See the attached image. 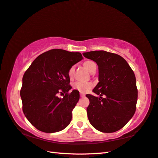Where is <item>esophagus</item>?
<instances>
[{"instance_id":"1","label":"esophagus","mask_w":158,"mask_h":158,"mask_svg":"<svg viewBox=\"0 0 158 158\" xmlns=\"http://www.w3.org/2000/svg\"><path fill=\"white\" fill-rule=\"evenodd\" d=\"M84 96H85V94L80 93V97H84Z\"/></svg>"}]
</instances>
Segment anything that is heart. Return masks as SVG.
<instances>
[{
	"instance_id": "obj_1",
	"label": "heart",
	"mask_w": 158,
	"mask_h": 158,
	"mask_svg": "<svg viewBox=\"0 0 158 158\" xmlns=\"http://www.w3.org/2000/svg\"><path fill=\"white\" fill-rule=\"evenodd\" d=\"M94 65H96L93 61H87L84 63V66L86 69L90 72L92 69V67ZM74 71V65H73L69 70H68V75L70 77H73V74ZM73 87L75 90L79 91L80 93H87L90 89L93 87V84L91 82H80V81H77L73 84Z\"/></svg>"
}]
</instances>
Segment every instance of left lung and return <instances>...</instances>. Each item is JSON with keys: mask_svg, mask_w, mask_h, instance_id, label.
<instances>
[{"mask_svg": "<svg viewBox=\"0 0 158 158\" xmlns=\"http://www.w3.org/2000/svg\"><path fill=\"white\" fill-rule=\"evenodd\" d=\"M83 55L95 61L99 68V83L93 92L100 97L86 94L90 101L87 108L89 122L103 133L119 131L136 110L137 89L133 71L117 54L99 50Z\"/></svg>", "mask_w": 158, "mask_h": 158, "instance_id": "left-lung-1", "label": "left lung"}]
</instances>
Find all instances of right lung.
Returning a JSON list of instances; mask_svg holds the SVG:
<instances>
[{
  "instance_id": "1",
  "label": "right lung",
  "mask_w": 158,
  "mask_h": 158,
  "mask_svg": "<svg viewBox=\"0 0 158 158\" xmlns=\"http://www.w3.org/2000/svg\"><path fill=\"white\" fill-rule=\"evenodd\" d=\"M82 59L80 52L52 49L40 54L25 71L20 91L23 111L39 131L56 133L70 124L79 93H69L68 70Z\"/></svg>"
}]
</instances>
